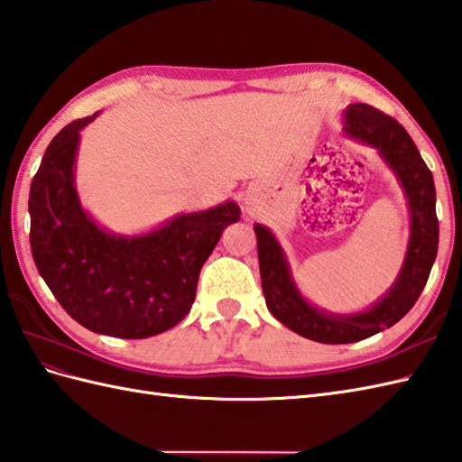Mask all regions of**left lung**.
Listing matches in <instances>:
<instances>
[{
	"label": "left lung",
	"instance_id": "8db88e82",
	"mask_svg": "<svg viewBox=\"0 0 462 462\" xmlns=\"http://www.w3.org/2000/svg\"><path fill=\"white\" fill-rule=\"evenodd\" d=\"M345 134L378 149L383 163L398 177L410 207V242L402 270L383 297L352 315L310 305L295 285L282 244L263 224H254L267 309L287 328L323 345L364 340L410 313L431 273L439 245L433 175L403 125L368 104H350L345 112Z\"/></svg>",
	"mask_w": 462,
	"mask_h": 462
}]
</instances>
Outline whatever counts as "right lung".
Returning <instances> with one entry per match:
<instances>
[{"mask_svg":"<svg viewBox=\"0 0 462 462\" xmlns=\"http://www.w3.org/2000/svg\"><path fill=\"white\" fill-rule=\"evenodd\" d=\"M96 116L69 124L42 155L29 190L31 254L77 323L117 338L155 337L189 315L202 265L224 228L240 220V207L226 200L177 214L137 236L104 230L74 185L80 132Z\"/></svg>","mask_w":462,"mask_h":462,"instance_id":"1","label":"right lung"}]
</instances>
